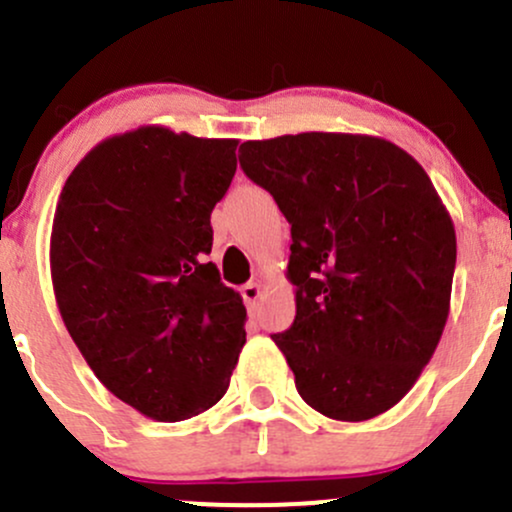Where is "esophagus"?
Wrapping results in <instances>:
<instances>
[{
  "label": "esophagus",
  "mask_w": 512,
  "mask_h": 512,
  "mask_svg": "<svg viewBox=\"0 0 512 512\" xmlns=\"http://www.w3.org/2000/svg\"><path fill=\"white\" fill-rule=\"evenodd\" d=\"M240 294H242V299H245L247 309H250V312H255L257 299L262 297V285H260V282H247V285H242Z\"/></svg>",
  "instance_id": "obj_1"
}]
</instances>
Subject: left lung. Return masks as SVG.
<instances>
[{
	"label": "left lung",
	"instance_id": "8db88e82",
	"mask_svg": "<svg viewBox=\"0 0 512 512\" xmlns=\"http://www.w3.org/2000/svg\"><path fill=\"white\" fill-rule=\"evenodd\" d=\"M250 180L292 225L297 314L272 334L299 396L337 421L399 404L441 342L456 230L426 170L361 133H297L240 146Z\"/></svg>",
	"mask_w": 512,
	"mask_h": 512
}]
</instances>
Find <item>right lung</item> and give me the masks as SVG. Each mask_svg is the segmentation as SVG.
<instances>
[{
  "label": "right lung",
  "instance_id": "right-lung-1",
  "mask_svg": "<svg viewBox=\"0 0 512 512\" xmlns=\"http://www.w3.org/2000/svg\"><path fill=\"white\" fill-rule=\"evenodd\" d=\"M235 138L163 126L111 136L71 170L51 225V282L103 386L153 421L218 404L245 344V304L205 257Z\"/></svg>",
  "mask_w": 512,
  "mask_h": 512
}]
</instances>
